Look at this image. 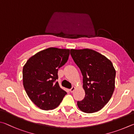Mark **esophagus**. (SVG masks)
Instances as JSON below:
<instances>
[{"mask_svg": "<svg viewBox=\"0 0 134 134\" xmlns=\"http://www.w3.org/2000/svg\"><path fill=\"white\" fill-rule=\"evenodd\" d=\"M75 88L74 86H73V87H72L71 89H70V91H71V92H72V93L75 90Z\"/></svg>", "mask_w": 134, "mask_h": 134, "instance_id": "esophagus-1", "label": "esophagus"}]
</instances>
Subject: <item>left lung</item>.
Instances as JSON below:
<instances>
[{"instance_id": "8db88e82", "label": "left lung", "mask_w": 134, "mask_h": 134, "mask_svg": "<svg viewBox=\"0 0 134 134\" xmlns=\"http://www.w3.org/2000/svg\"><path fill=\"white\" fill-rule=\"evenodd\" d=\"M71 55L83 76L85 98L77 102L80 110L93 113L101 109L112 97L116 71L111 60L91 49H71Z\"/></svg>"}]
</instances>
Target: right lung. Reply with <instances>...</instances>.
<instances>
[{"label": "right lung", "mask_w": 134, "mask_h": 134, "mask_svg": "<svg viewBox=\"0 0 134 134\" xmlns=\"http://www.w3.org/2000/svg\"><path fill=\"white\" fill-rule=\"evenodd\" d=\"M69 49L49 48L30 58L23 68V83L28 97L43 110L59 106L66 92L60 88L58 69L65 65Z\"/></svg>", "instance_id": "1"}]
</instances>
